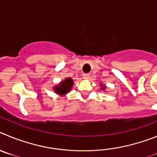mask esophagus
I'll return each instance as SVG.
<instances>
[{"mask_svg":"<svg viewBox=\"0 0 157 157\" xmlns=\"http://www.w3.org/2000/svg\"><path fill=\"white\" fill-rule=\"evenodd\" d=\"M83 77H84V79H88L89 77H90V74H89V73H84V75H83Z\"/></svg>","mask_w":157,"mask_h":157,"instance_id":"34e87169","label":"esophagus"}]
</instances>
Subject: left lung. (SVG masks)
Listing matches in <instances>:
<instances>
[{
  "label": "left lung",
  "mask_w": 157,
  "mask_h": 157,
  "mask_svg": "<svg viewBox=\"0 0 157 157\" xmlns=\"http://www.w3.org/2000/svg\"><path fill=\"white\" fill-rule=\"evenodd\" d=\"M101 90H105V86H103L102 85V84H101Z\"/></svg>",
  "instance_id": "8db88e82"
}]
</instances>
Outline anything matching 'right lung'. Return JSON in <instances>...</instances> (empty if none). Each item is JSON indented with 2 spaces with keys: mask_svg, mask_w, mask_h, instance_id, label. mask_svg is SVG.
I'll return each instance as SVG.
<instances>
[{
  "mask_svg": "<svg viewBox=\"0 0 157 157\" xmlns=\"http://www.w3.org/2000/svg\"><path fill=\"white\" fill-rule=\"evenodd\" d=\"M73 85V80L70 77L66 78L63 81L60 82L59 85H56L54 87V91L56 94H60V95H64L70 92L72 87Z\"/></svg>",
  "mask_w": 157,
  "mask_h": 157,
  "instance_id": "right-lung-1",
  "label": "right lung"
}]
</instances>
